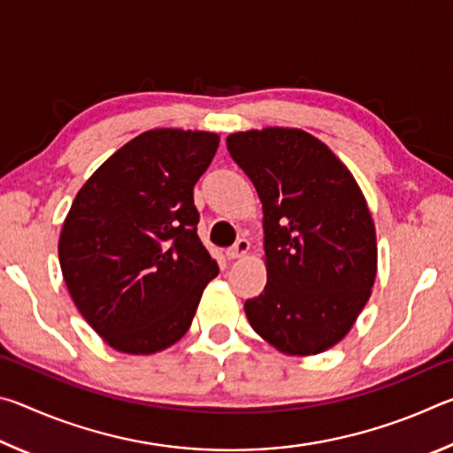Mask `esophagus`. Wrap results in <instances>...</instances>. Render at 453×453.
Segmentation results:
<instances>
[{"label":"esophagus","mask_w":453,"mask_h":453,"mask_svg":"<svg viewBox=\"0 0 453 453\" xmlns=\"http://www.w3.org/2000/svg\"><path fill=\"white\" fill-rule=\"evenodd\" d=\"M248 251H250V242L240 237V240H237L232 248L226 251V256H227V259H237V257H243Z\"/></svg>","instance_id":"34e87169"}]
</instances>
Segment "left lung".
<instances>
[{"label":"left lung","instance_id":"8db88e82","mask_svg":"<svg viewBox=\"0 0 453 453\" xmlns=\"http://www.w3.org/2000/svg\"><path fill=\"white\" fill-rule=\"evenodd\" d=\"M264 210L267 283L243 305L250 326L288 356L342 342L372 296L378 242L357 181L318 137L297 127L227 135Z\"/></svg>","mask_w":453,"mask_h":453}]
</instances>
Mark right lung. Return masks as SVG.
<instances>
[{
	"mask_svg": "<svg viewBox=\"0 0 453 453\" xmlns=\"http://www.w3.org/2000/svg\"><path fill=\"white\" fill-rule=\"evenodd\" d=\"M218 145L213 132H143L91 173L67 211L58 243L67 291L121 354L150 356L181 340L219 273L194 205Z\"/></svg>",
	"mask_w": 453,
	"mask_h": 453,
	"instance_id": "right-lung-1",
	"label": "right lung"
}]
</instances>
